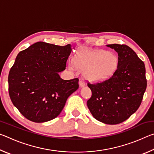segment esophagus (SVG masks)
<instances>
[{
  "label": "esophagus",
  "instance_id": "obj_1",
  "mask_svg": "<svg viewBox=\"0 0 154 154\" xmlns=\"http://www.w3.org/2000/svg\"><path fill=\"white\" fill-rule=\"evenodd\" d=\"M79 84L80 87H83V86H85V83L83 79H80L79 82Z\"/></svg>",
  "mask_w": 154,
  "mask_h": 154
}]
</instances>
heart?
Returning <instances> with one entry per match:
<instances>
[{
    "label": "heart",
    "mask_w": 154,
    "mask_h": 154,
    "mask_svg": "<svg viewBox=\"0 0 154 154\" xmlns=\"http://www.w3.org/2000/svg\"><path fill=\"white\" fill-rule=\"evenodd\" d=\"M118 58L116 54L105 50L89 51L82 49L77 52L74 60L69 62V69L83 70V75L92 82H103L110 78L117 70Z\"/></svg>",
    "instance_id": "1"
}]
</instances>
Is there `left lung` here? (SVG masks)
Returning <instances> with one entry per match:
<instances>
[{
    "label": "left lung",
    "instance_id": "left-lung-1",
    "mask_svg": "<svg viewBox=\"0 0 154 154\" xmlns=\"http://www.w3.org/2000/svg\"><path fill=\"white\" fill-rule=\"evenodd\" d=\"M118 54V66L104 82L88 83L92 96L87 105L94 118L106 124L126 120L140 105L147 88L145 64L126 45H106Z\"/></svg>",
    "mask_w": 154,
    "mask_h": 154
}]
</instances>
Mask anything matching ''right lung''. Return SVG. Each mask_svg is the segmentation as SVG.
I'll return each mask as SVG.
<instances>
[{
    "label": "right lung",
    "instance_id": "add662e5",
    "mask_svg": "<svg viewBox=\"0 0 154 154\" xmlns=\"http://www.w3.org/2000/svg\"><path fill=\"white\" fill-rule=\"evenodd\" d=\"M71 45L37 42L21 51L10 70L9 94L14 105L26 118L41 123L56 118L69 96L79 88V79L64 80Z\"/></svg>",
    "mask_w": 154,
    "mask_h": 154
}]
</instances>
